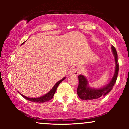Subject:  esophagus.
Wrapping results in <instances>:
<instances>
[{"mask_svg":"<svg viewBox=\"0 0 129 129\" xmlns=\"http://www.w3.org/2000/svg\"><path fill=\"white\" fill-rule=\"evenodd\" d=\"M69 73L71 75H75V76H76L78 74V71L76 69H72L70 70Z\"/></svg>","mask_w":129,"mask_h":129,"instance_id":"1","label":"esophagus"}]
</instances>
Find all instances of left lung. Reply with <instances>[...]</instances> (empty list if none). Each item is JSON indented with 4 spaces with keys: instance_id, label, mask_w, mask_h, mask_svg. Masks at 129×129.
Masks as SVG:
<instances>
[{
    "instance_id": "left-lung-1",
    "label": "left lung",
    "mask_w": 129,
    "mask_h": 129,
    "mask_svg": "<svg viewBox=\"0 0 129 129\" xmlns=\"http://www.w3.org/2000/svg\"><path fill=\"white\" fill-rule=\"evenodd\" d=\"M112 52L115 57V71L114 75L110 82L106 86L100 88H93L88 85V82L87 78L82 75L78 76L79 85L77 88V94L80 98L83 100H95L99 98L104 96L108 94L113 88V85L116 82L118 72H119V64L118 63V54L116 50L113 46H112Z\"/></svg>"
}]
</instances>
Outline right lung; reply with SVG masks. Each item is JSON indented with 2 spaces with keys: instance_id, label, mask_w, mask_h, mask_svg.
Instances as JSON below:
<instances>
[{
  "instance_id": "right-lung-1",
  "label": "right lung",
  "mask_w": 129,
  "mask_h": 129,
  "mask_svg": "<svg viewBox=\"0 0 129 129\" xmlns=\"http://www.w3.org/2000/svg\"><path fill=\"white\" fill-rule=\"evenodd\" d=\"M24 42L22 43V45L23 44H24ZM65 79H66V78H63L61 80H60V81H59L58 82L56 83L55 85H54V87H53L52 89H51L50 91L48 92V93H47V94H45V95L44 96H42L41 97H39V98H28V97H26L25 96H23V94H21V95L23 96L24 98H25L26 100H28V101H32V102H35V103H44V102H47L48 101H49L50 100H51V99L53 98V96L54 95V93H56V90H57V87L59 86V85L60 82H62V81H63Z\"/></svg>"
}]
</instances>
